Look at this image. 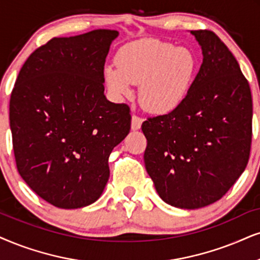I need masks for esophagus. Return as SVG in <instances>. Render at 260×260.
I'll return each instance as SVG.
<instances>
[{"label":"esophagus","mask_w":260,"mask_h":260,"mask_svg":"<svg viewBox=\"0 0 260 260\" xmlns=\"http://www.w3.org/2000/svg\"><path fill=\"white\" fill-rule=\"evenodd\" d=\"M141 123H143V119L137 115H133L132 116V129L133 131H138L141 127Z\"/></svg>","instance_id":"esophagus-1"}]
</instances>
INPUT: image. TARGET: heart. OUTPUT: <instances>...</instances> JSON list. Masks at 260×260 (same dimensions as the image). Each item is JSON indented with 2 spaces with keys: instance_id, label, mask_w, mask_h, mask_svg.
<instances>
[{
  "instance_id": "1",
  "label": "heart",
  "mask_w": 260,
  "mask_h": 260,
  "mask_svg": "<svg viewBox=\"0 0 260 260\" xmlns=\"http://www.w3.org/2000/svg\"><path fill=\"white\" fill-rule=\"evenodd\" d=\"M196 68L188 49L147 39L126 45L117 55V66H106L104 80L116 98L128 96L132 85H140L141 106L152 113H167L185 98Z\"/></svg>"
}]
</instances>
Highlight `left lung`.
Listing matches in <instances>:
<instances>
[{
    "label": "left lung",
    "instance_id": "8db88e82",
    "mask_svg": "<svg viewBox=\"0 0 260 260\" xmlns=\"http://www.w3.org/2000/svg\"><path fill=\"white\" fill-rule=\"evenodd\" d=\"M203 63L186 97L168 114L141 124L146 172L158 196L180 209L217 202L248 163L252 96L247 79L212 31H190Z\"/></svg>",
    "mask_w": 260,
    "mask_h": 260
}]
</instances>
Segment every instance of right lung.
Here are the masks:
<instances>
[{
    "instance_id": "right-lung-1",
    "label": "right lung",
    "mask_w": 260,
    "mask_h": 260,
    "mask_svg": "<svg viewBox=\"0 0 260 260\" xmlns=\"http://www.w3.org/2000/svg\"><path fill=\"white\" fill-rule=\"evenodd\" d=\"M117 36L93 29L52 38L16 78L9 102L16 168L56 208H84L100 198L111 151L129 133V107L104 96V63Z\"/></svg>"
}]
</instances>
